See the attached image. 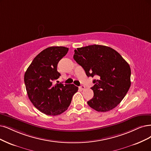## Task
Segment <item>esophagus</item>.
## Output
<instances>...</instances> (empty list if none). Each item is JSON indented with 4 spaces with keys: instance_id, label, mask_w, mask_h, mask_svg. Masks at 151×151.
<instances>
[{
    "instance_id": "34e87169",
    "label": "esophagus",
    "mask_w": 151,
    "mask_h": 151,
    "mask_svg": "<svg viewBox=\"0 0 151 151\" xmlns=\"http://www.w3.org/2000/svg\"><path fill=\"white\" fill-rule=\"evenodd\" d=\"M80 89L81 90H85V86H84V85H81V86H80Z\"/></svg>"
}]
</instances>
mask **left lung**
Listing matches in <instances>:
<instances>
[{
	"instance_id": "obj_1",
	"label": "left lung",
	"mask_w": 151,
	"mask_h": 151,
	"mask_svg": "<svg viewBox=\"0 0 151 151\" xmlns=\"http://www.w3.org/2000/svg\"><path fill=\"white\" fill-rule=\"evenodd\" d=\"M73 58L88 77L98 78L93 81L94 96L88 104L98 112L116 107L131 86V68L127 61L114 49L99 45L78 48Z\"/></svg>"
}]
</instances>
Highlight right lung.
<instances>
[{
  "instance_id": "obj_1",
  "label": "right lung",
  "mask_w": 151,
  "mask_h": 151,
  "mask_svg": "<svg viewBox=\"0 0 151 151\" xmlns=\"http://www.w3.org/2000/svg\"><path fill=\"white\" fill-rule=\"evenodd\" d=\"M68 51V48L64 47L45 49L33 60L25 73L29 98L37 109L47 115L57 116L65 112L78 90L73 84H53L61 75L57 65Z\"/></svg>"
}]
</instances>
